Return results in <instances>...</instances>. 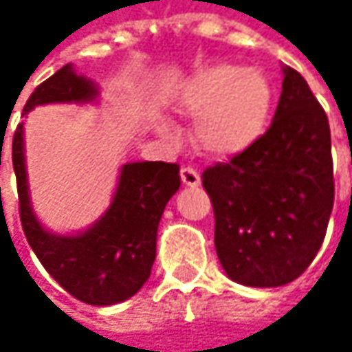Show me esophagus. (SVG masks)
<instances>
[{"mask_svg":"<svg viewBox=\"0 0 352 352\" xmlns=\"http://www.w3.org/2000/svg\"><path fill=\"white\" fill-rule=\"evenodd\" d=\"M181 181H183V185H187V187H197L201 179H199V173H197L195 169L183 167V169H181Z\"/></svg>","mask_w":352,"mask_h":352,"instance_id":"esophagus-1","label":"esophagus"}]
</instances>
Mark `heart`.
Listing matches in <instances>:
<instances>
[{
  "mask_svg": "<svg viewBox=\"0 0 352 352\" xmlns=\"http://www.w3.org/2000/svg\"><path fill=\"white\" fill-rule=\"evenodd\" d=\"M179 109L195 118V146L212 159H230L265 132L273 87L265 73L218 63L195 73L177 96Z\"/></svg>",
  "mask_w": 352,
  "mask_h": 352,
  "instance_id": "obj_1",
  "label": "heart"
}]
</instances>
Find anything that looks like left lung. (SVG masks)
Listing matches in <instances>:
<instances>
[{
	"label": "left lung",
	"mask_w": 352,
	"mask_h": 352,
	"mask_svg": "<svg viewBox=\"0 0 352 352\" xmlns=\"http://www.w3.org/2000/svg\"><path fill=\"white\" fill-rule=\"evenodd\" d=\"M226 275L250 287L298 279L326 236L334 204L330 126L306 79L283 69L269 130L228 163L201 173Z\"/></svg>",
	"instance_id": "left-lung-1"
}]
</instances>
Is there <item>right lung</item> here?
<instances>
[{"mask_svg":"<svg viewBox=\"0 0 352 352\" xmlns=\"http://www.w3.org/2000/svg\"><path fill=\"white\" fill-rule=\"evenodd\" d=\"M96 96V83L65 65L36 87L24 113L44 104H83ZM12 163L26 241L50 277L73 298L91 306H111L132 298L151 277L157 256V228L167 201L181 185L179 165L163 161L124 165L106 214L85 232L60 236L42 228L30 206L24 124L14 132Z\"/></svg>","mask_w":352,"mask_h":352,"instance_id":"1","label":"right lung"}]
</instances>
